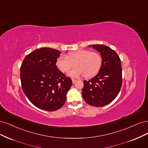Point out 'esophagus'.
I'll return each instance as SVG.
<instances>
[{
  "instance_id": "34e87169",
  "label": "esophagus",
  "mask_w": 148,
  "mask_h": 148,
  "mask_svg": "<svg viewBox=\"0 0 148 148\" xmlns=\"http://www.w3.org/2000/svg\"><path fill=\"white\" fill-rule=\"evenodd\" d=\"M76 80H76V79H72V81H73V84H74V83L76 82Z\"/></svg>"
}]
</instances>
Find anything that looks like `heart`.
Masks as SVG:
<instances>
[{
    "mask_svg": "<svg viewBox=\"0 0 148 148\" xmlns=\"http://www.w3.org/2000/svg\"><path fill=\"white\" fill-rule=\"evenodd\" d=\"M103 58L98 52L88 50H79L69 52L66 56L61 55L56 60V64L61 71L66 73L75 65V68L68 72L73 77L84 75L85 78L96 75L101 68Z\"/></svg>",
    "mask_w": 148,
    "mask_h": 148,
    "instance_id": "heart-1",
    "label": "heart"
}]
</instances>
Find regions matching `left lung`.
Wrapping results in <instances>:
<instances>
[{"mask_svg":"<svg viewBox=\"0 0 148 148\" xmlns=\"http://www.w3.org/2000/svg\"><path fill=\"white\" fill-rule=\"evenodd\" d=\"M92 47L101 53L103 64L94 77L84 80L82 94L87 104L101 107L112 102L120 92L122 84L121 61L116 52L108 46L97 44Z\"/></svg>","mask_w":148,"mask_h":148,"instance_id":"1","label":"left lung"}]
</instances>
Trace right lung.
<instances>
[{
    "label": "right lung",
    "mask_w": 148,
    "mask_h": 148,
    "mask_svg": "<svg viewBox=\"0 0 148 148\" xmlns=\"http://www.w3.org/2000/svg\"><path fill=\"white\" fill-rule=\"evenodd\" d=\"M58 50L38 49L28 54L20 68L24 93L34 106L42 110L54 111L63 106L72 80L60 71L56 62Z\"/></svg>",
    "instance_id": "obj_1"
}]
</instances>
